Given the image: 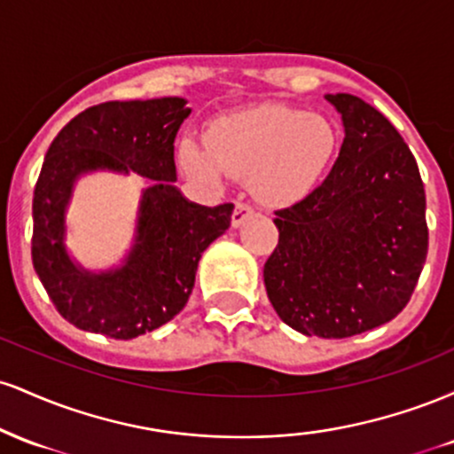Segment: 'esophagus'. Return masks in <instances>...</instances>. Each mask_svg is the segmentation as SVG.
<instances>
[{
  "label": "esophagus",
  "instance_id": "esophagus-1",
  "mask_svg": "<svg viewBox=\"0 0 454 454\" xmlns=\"http://www.w3.org/2000/svg\"><path fill=\"white\" fill-rule=\"evenodd\" d=\"M252 213H254V209L247 205V202H237V205H234V211H232V226L234 228L241 226V223L247 220Z\"/></svg>",
  "mask_w": 454,
  "mask_h": 454
}]
</instances>
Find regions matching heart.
Here are the masks:
<instances>
[{
	"instance_id": "obj_1",
	"label": "heart",
	"mask_w": 454,
	"mask_h": 454,
	"mask_svg": "<svg viewBox=\"0 0 454 454\" xmlns=\"http://www.w3.org/2000/svg\"><path fill=\"white\" fill-rule=\"evenodd\" d=\"M340 145L335 126L322 114L290 106H256L217 119L207 143L185 137L179 161L192 179L217 185L222 176H249L264 205L303 200L326 173Z\"/></svg>"
}]
</instances>
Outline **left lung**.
Here are the masks:
<instances>
[{"label": "left lung", "instance_id": "left-lung-1", "mask_svg": "<svg viewBox=\"0 0 454 454\" xmlns=\"http://www.w3.org/2000/svg\"><path fill=\"white\" fill-rule=\"evenodd\" d=\"M326 100L341 114L340 158L311 194L275 211L279 243L264 286L294 331L343 340L408 305L429 231L419 166L393 123L350 93Z\"/></svg>", "mask_w": 454, "mask_h": 454}]
</instances>
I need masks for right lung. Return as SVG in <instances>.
I'll return each instance as SVG.
<instances>
[{
  "instance_id": "1",
  "label": "right lung",
  "mask_w": 454,
  "mask_h": 454,
  "mask_svg": "<svg viewBox=\"0 0 454 454\" xmlns=\"http://www.w3.org/2000/svg\"><path fill=\"white\" fill-rule=\"evenodd\" d=\"M184 98L104 102L76 114L51 143L34 190L31 260L57 311L82 331L134 340L179 314L202 252L228 231L234 205L202 207L175 185ZM96 169L147 176L137 228L121 265L90 271L67 254L65 213L75 181Z\"/></svg>"
}]
</instances>
